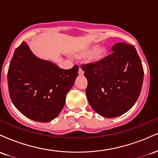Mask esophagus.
<instances>
[{
	"label": "esophagus",
	"mask_w": 158,
	"mask_h": 158,
	"mask_svg": "<svg viewBox=\"0 0 158 158\" xmlns=\"http://www.w3.org/2000/svg\"><path fill=\"white\" fill-rule=\"evenodd\" d=\"M79 75H80V76L84 75V71H83V70H81V68H79Z\"/></svg>",
	"instance_id": "34e87169"
}]
</instances>
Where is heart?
Listing matches in <instances>:
<instances>
[{"instance_id": "heart-1", "label": "heart", "mask_w": 158, "mask_h": 158, "mask_svg": "<svg viewBox=\"0 0 158 158\" xmlns=\"http://www.w3.org/2000/svg\"><path fill=\"white\" fill-rule=\"evenodd\" d=\"M106 49L103 47H97V48H92L83 50L79 53V56L81 58L88 57V62L96 64L102 61L106 56Z\"/></svg>"}]
</instances>
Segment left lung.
<instances>
[{"label": "left lung", "mask_w": 158, "mask_h": 158, "mask_svg": "<svg viewBox=\"0 0 158 158\" xmlns=\"http://www.w3.org/2000/svg\"><path fill=\"white\" fill-rule=\"evenodd\" d=\"M113 52L96 64L81 65L88 80L86 96L102 117L113 118L133 107L141 92L143 68L135 48L117 43Z\"/></svg>", "instance_id": "left-lung-1"}]
</instances>
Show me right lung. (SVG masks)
I'll use <instances>...</instances> for the list:
<instances>
[{"mask_svg":"<svg viewBox=\"0 0 158 158\" xmlns=\"http://www.w3.org/2000/svg\"><path fill=\"white\" fill-rule=\"evenodd\" d=\"M78 71L77 65L64 70L40 59L23 41L14 52L7 74L11 100L27 118L50 122L62 110Z\"/></svg>","mask_w":158,"mask_h":158,"instance_id":"1","label":"right lung"}]
</instances>
